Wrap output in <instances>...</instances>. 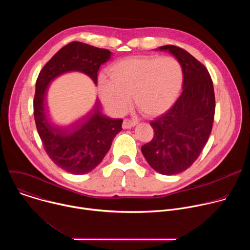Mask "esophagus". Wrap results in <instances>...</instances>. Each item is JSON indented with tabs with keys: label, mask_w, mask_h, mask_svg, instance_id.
<instances>
[{
	"label": "esophagus",
	"mask_w": 250,
	"mask_h": 250,
	"mask_svg": "<svg viewBox=\"0 0 250 250\" xmlns=\"http://www.w3.org/2000/svg\"><path fill=\"white\" fill-rule=\"evenodd\" d=\"M137 125V121L135 120H129V119H125L123 123V127L124 128H131L134 125Z\"/></svg>",
	"instance_id": "1"
}]
</instances>
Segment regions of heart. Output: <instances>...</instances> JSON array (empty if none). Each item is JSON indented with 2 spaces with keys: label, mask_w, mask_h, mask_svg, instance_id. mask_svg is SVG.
<instances>
[{
  "label": "heart",
  "mask_w": 250,
  "mask_h": 250,
  "mask_svg": "<svg viewBox=\"0 0 250 250\" xmlns=\"http://www.w3.org/2000/svg\"><path fill=\"white\" fill-rule=\"evenodd\" d=\"M109 78L100 76L103 103L117 114L126 111L133 96L137 109L155 117L168 111L181 91L184 79L180 62L171 56H132L113 63Z\"/></svg>",
  "instance_id": "obj_1"
}]
</instances>
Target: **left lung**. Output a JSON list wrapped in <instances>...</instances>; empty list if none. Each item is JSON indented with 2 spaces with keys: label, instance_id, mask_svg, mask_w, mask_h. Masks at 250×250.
Wrapping results in <instances>:
<instances>
[{
  "label": "left lung",
  "instance_id": "8db88e82",
  "mask_svg": "<svg viewBox=\"0 0 250 250\" xmlns=\"http://www.w3.org/2000/svg\"><path fill=\"white\" fill-rule=\"evenodd\" d=\"M183 68V92L165 114L150 123L153 138L141 147L149 165L163 175L188 169L199 157L209 137L216 99L208 69L185 49L164 45Z\"/></svg>",
  "mask_w": 250,
  "mask_h": 250
}]
</instances>
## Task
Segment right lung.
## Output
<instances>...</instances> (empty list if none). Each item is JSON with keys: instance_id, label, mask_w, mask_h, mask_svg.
Returning <instances> with one entry per match:
<instances>
[{"instance_id": "right-lung-1", "label": "right lung", "mask_w": 250, "mask_h": 250, "mask_svg": "<svg viewBox=\"0 0 250 250\" xmlns=\"http://www.w3.org/2000/svg\"><path fill=\"white\" fill-rule=\"evenodd\" d=\"M111 54L108 49L72 42L43 66L35 84L33 116L44 150L58 167L69 173L81 175L92 171L123 129V120L104 116L97 101L92 111L75 124L64 128L55 126L48 122L45 113L48 84L69 71H80L97 84L99 68L111 58Z\"/></svg>"}]
</instances>
